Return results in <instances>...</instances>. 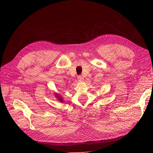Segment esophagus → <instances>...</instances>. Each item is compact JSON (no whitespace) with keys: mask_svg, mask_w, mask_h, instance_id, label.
<instances>
[{"mask_svg":"<svg viewBox=\"0 0 153 153\" xmlns=\"http://www.w3.org/2000/svg\"><path fill=\"white\" fill-rule=\"evenodd\" d=\"M77 79H78V81H82V80L84 79V78H83V77L82 76H79L78 77H77Z\"/></svg>","mask_w":153,"mask_h":153,"instance_id":"34e87169","label":"esophagus"}]
</instances>
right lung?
Instances as JSON below:
<instances>
[{
    "label": "right lung",
    "mask_w": 153,
    "mask_h": 153,
    "mask_svg": "<svg viewBox=\"0 0 153 153\" xmlns=\"http://www.w3.org/2000/svg\"><path fill=\"white\" fill-rule=\"evenodd\" d=\"M54 95H55V97H56V99H58V100L59 102H64L62 97H61V96H60L58 93L55 92V93H54Z\"/></svg>",
    "instance_id": "right-lung-1"
}]
</instances>
